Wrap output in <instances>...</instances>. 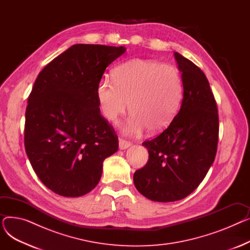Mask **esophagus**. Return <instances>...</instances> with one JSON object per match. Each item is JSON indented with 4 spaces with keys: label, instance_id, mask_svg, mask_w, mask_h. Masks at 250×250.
<instances>
[{
    "label": "esophagus",
    "instance_id": "esophagus-1",
    "mask_svg": "<svg viewBox=\"0 0 250 250\" xmlns=\"http://www.w3.org/2000/svg\"><path fill=\"white\" fill-rule=\"evenodd\" d=\"M118 145H120L121 150H125V149L128 148L129 146H132V143H130L129 141H126V140L121 138L120 141H118Z\"/></svg>",
    "mask_w": 250,
    "mask_h": 250
}]
</instances>
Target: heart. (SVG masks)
<instances>
[{
    "label": "heart",
    "instance_id": "1",
    "mask_svg": "<svg viewBox=\"0 0 250 250\" xmlns=\"http://www.w3.org/2000/svg\"><path fill=\"white\" fill-rule=\"evenodd\" d=\"M113 80L104 77L97 85V99L103 116L116 122L128 108L132 114L123 130L139 136L147 127L153 133L165 129L176 115L183 98V80L172 64L134 59L113 70Z\"/></svg>",
    "mask_w": 250,
    "mask_h": 250
}]
</instances>
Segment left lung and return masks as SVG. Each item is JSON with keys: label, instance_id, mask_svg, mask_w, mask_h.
Returning a JSON list of instances; mask_svg holds the SVG:
<instances>
[{"label": "left lung", "instance_id": "obj_1", "mask_svg": "<svg viewBox=\"0 0 250 250\" xmlns=\"http://www.w3.org/2000/svg\"><path fill=\"white\" fill-rule=\"evenodd\" d=\"M174 57L183 80L180 109L160 135L143 142L149 160L134 174L136 188L161 203L185 199L200 186L219 139L217 102L205 73L178 52Z\"/></svg>", "mask_w": 250, "mask_h": 250}]
</instances>
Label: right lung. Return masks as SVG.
<instances>
[{"mask_svg":"<svg viewBox=\"0 0 250 250\" xmlns=\"http://www.w3.org/2000/svg\"><path fill=\"white\" fill-rule=\"evenodd\" d=\"M125 49L74 44L36 78L25 112L24 146L38 178L60 195L77 198L91 191L104 159L118 149L96 90L105 69Z\"/></svg>","mask_w":250,"mask_h":250,"instance_id":"add662e5","label":"right lung"}]
</instances>
